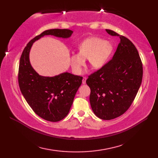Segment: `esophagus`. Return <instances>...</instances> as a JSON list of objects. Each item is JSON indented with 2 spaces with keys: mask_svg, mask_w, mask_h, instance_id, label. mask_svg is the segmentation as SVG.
<instances>
[{
  "mask_svg": "<svg viewBox=\"0 0 158 158\" xmlns=\"http://www.w3.org/2000/svg\"><path fill=\"white\" fill-rule=\"evenodd\" d=\"M86 79H87L86 77H84V78H83V80H82V84H85V81H86Z\"/></svg>",
  "mask_w": 158,
  "mask_h": 158,
  "instance_id": "esophagus-1",
  "label": "esophagus"
}]
</instances>
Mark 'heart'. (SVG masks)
<instances>
[{
    "label": "heart",
    "instance_id": "b5f03b06",
    "mask_svg": "<svg viewBox=\"0 0 158 158\" xmlns=\"http://www.w3.org/2000/svg\"><path fill=\"white\" fill-rule=\"evenodd\" d=\"M113 49L111 44L102 38H88L79 45L78 53L70 56V62L72 69L75 73L80 74L86 59H88L92 68L101 69L106 63Z\"/></svg>",
    "mask_w": 158,
    "mask_h": 158
}]
</instances>
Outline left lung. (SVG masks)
<instances>
[{
  "instance_id": "left-lung-1",
  "label": "left lung",
  "mask_w": 158,
  "mask_h": 158,
  "mask_svg": "<svg viewBox=\"0 0 158 158\" xmlns=\"http://www.w3.org/2000/svg\"><path fill=\"white\" fill-rule=\"evenodd\" d=\"M106 31L120 38L112 59L90 74L89 102L94 114L111 120L125 113L131 107L142 83L143 67L138 52L126 37L111 30Z\"/></svg>"
}]
</instances>
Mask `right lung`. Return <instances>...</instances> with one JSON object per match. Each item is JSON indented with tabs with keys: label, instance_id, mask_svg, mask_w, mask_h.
<instances>
[{
	"label": "right lung",
	"instance_id": "1",
	"mask_svg": "<svg viewBox=\"0 0 158 158\" xmlns=\"http://www.w3.org/2000/svg\"><path fill=\"white\" fill-rule=\"evenodd\" d=\"M73 33L68 29L45 30L28 43L20 57L18 84L21 92L33 111L46 121L57 122L67 115L83 78L69 73L54 77L40 76L30 64V51L33 43L44 35L68 38Z\"/></svg>",
	"mask_w": 158,
	"mask_h": 158
}]
</instances>
